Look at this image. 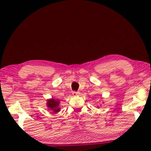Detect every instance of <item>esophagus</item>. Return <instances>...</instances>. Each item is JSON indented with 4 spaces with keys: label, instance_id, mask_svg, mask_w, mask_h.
I'll list each match as a JSON object with an SVG mask.
<instances>
[{
    "label": "esophagus",
    "instance_id": "1",
    "mask_svg": "<svg viewBox=\"0 0 151 151\" xmlns=\"http://www.w3.org/2000/svg\"><path fill=\"white\" fill-rule=\"evenodd\" d=\"M72 95L74 96H77L80 95V93L79 92H76V91H73Z\"/></svg>",
    "mask_w": 151,
    "mask_h": 151
}]
</instances>
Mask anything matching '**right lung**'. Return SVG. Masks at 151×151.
<instances>
[{
	"instance_id": "1",
	"label": "right lung",
	"mask_w": 151,
	"mask_h": 151,
	"mask_svg": "<svg viewBox=\"0 0 151 151\" xmlns=\"http://www.w3.org/2000/svg\"><path fill=\"white\" fill-rule=\"evenodd\" d=\"M59 104H60V101L59 100L54 99L53 98L48 99L47 103V107L50 109V110L52 111L53 113L60 111V109L58 107Z\"/></svg>"
}]
</instances>
